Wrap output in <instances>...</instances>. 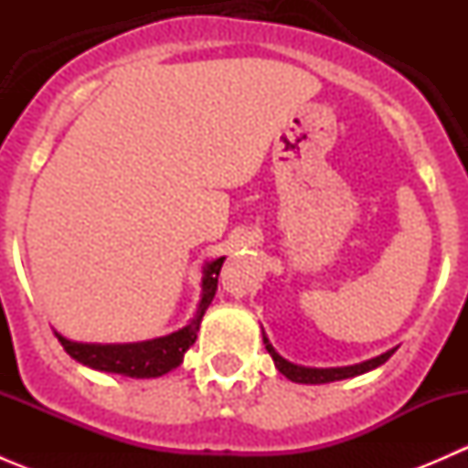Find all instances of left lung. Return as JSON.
<instances>
[{
	"instance_id": "8db88e82",
	"label": "left lung",
	"mask_w": 468,
	"mask_h": 468,
	"mask_svg": "<svg viewBox=\"0 0 468 468\" xmlns=\"http://www.w3.org/2000/svg\"><path fill=\"white\" fill-rule=\"evenodd\" d=\"M262 342H264V348L269 351V356H271L276 369L281 371L285 378H290L292 382H303V385H324V382L356 378V376L367 374V371L378 369L380 365H385V362L394 356L396 348H399V346L389 348V351L380 353V356L371 357V360L357 362V365H351V367H330V369H317V367H303V365H294V362L285 360V357H282L281 353L271 346V342H269V337L264 335V330H262Z\"/></svg>"
}]
</instances>
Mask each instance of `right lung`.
Masks as SVG:
<instances>
[{
	"instance_id": "right-lung-1",
	"label": "right lung",
	"mask_w": 468,
	"mask_h": 468,
	"mask_svg": "<svg viewBox=\"0 0 468 468\" xmlns=\"http://www.w3.org/2000/svg\"><path fill=\"white\" fill-rule=\"evenodd\" d=\"M226 256L215 258V261L204 264V276H201V299L197 305L195 314L183 328L165 335V337L144 339V342L129 344H88L72 342L63 337L58 330H54L58 342L63 344L69 357H74L90 369L106 371V374L129 376V378H158V376L169 374L183 362L187 348L197 342L201 319H204L207 305L212 303L217 292V276L221 271Z\"/></svg>"
}]
</instances>
